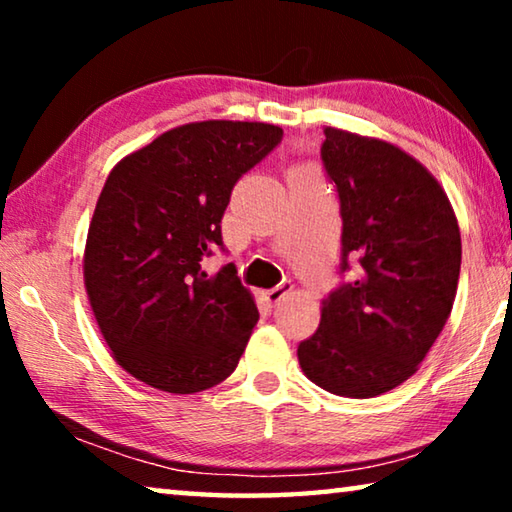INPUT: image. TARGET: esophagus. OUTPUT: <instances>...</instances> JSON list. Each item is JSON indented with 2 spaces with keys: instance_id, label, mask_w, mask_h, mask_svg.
<instances>
[{
  "instance_id": "1",
  "label": "esophagus",
  "mask_w": 512,
  "mask_h": 512,
  "mask_svg": "<svg viewBox=\"0 0 512 512\" xmlns=\"http://www.w3.org/2000/svg\"><path fill=\"white\" fill-rule=\"evenodd\" d=\"M291 289H293L291 280H282L280 284H277V287L264 291V298H266L268 305H277V302L284 300V296H289Z\"/></svg>"
}]
</instances>
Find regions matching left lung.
Returning <instances> with one entry per match:
<instances>
[{"instance_id": "obj_1", "label": "left lung", "mask_w": 512, "mask_h": 512, "mask_svg": "<svg viewBox=\"0 0 512 512\" xmlns=\"http://www.w3.org/2000/svg\"><path fill=\"white\" fill-rule=\"evenodd\" d=\"M320 160L341 203V284L298 361L316 386L366 400L409 379L443 332L461 232L438 180L397 146L325 128ZM350 258L360 271L345 281Z\"/></svg>"}]
</instances>
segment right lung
I'll use <instances>...</instances> for the list:
<instances>
[{
    "mask_svg": "<svg viewBox=\"0 0 512 512\" xmlns=\"http://www.w3.org/2000/svg\"><path fill=\"white\" fill-rule=\"evenodd\" d=\"M282 142L259 121H196L162 133L110 171L83 277L112 357L167 393H198L237 368L257 307L235 264L216 275L221 219L237 180Z\"/></svg>",
    "mask_w": 512,
    "mask_h": 512,
    "instance_id": "obj_1",
    "label": "right lung"
}]
</instances>
